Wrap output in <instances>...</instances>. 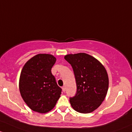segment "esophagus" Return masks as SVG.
Wrapping results in <instances>:
<instances>
[{
  "instance_id": "obj_1",
  "label": "esophagus",
  "mask_w": 132,
  "mask_h": 132,
  "mask_svg": "<svg viewBox=\"0 0 132 132\" xmlns=\"http://www.w3.org/2000/svg\"><path fill=\"white\" fill-rule=\"evenodd\" d=\"M62 91H63V92H65V86L62 87Z\"/></svg>"
}]
</instances>
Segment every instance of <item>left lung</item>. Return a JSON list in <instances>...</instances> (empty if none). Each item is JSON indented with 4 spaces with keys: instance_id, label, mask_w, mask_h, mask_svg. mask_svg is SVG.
<instances>
[{
    "instance_id": "obj_1",
    "label": "left lung",
    "mask_w": 132,
    "mask_h": 132,
    "mask_svg": "<svg viewBox=\"0 0 132 132\" xmlns=\"http://www.w3.org/2000/svg\"><path fill=\"white\" fill-rule=\"evenodd\" d=\"M71 65L75 76L77 92L70 98L72 108L80 113H90L96 109L106 96L109 77L104 65L91 55L80 53L64 57Z\"/></svg>"
}]
</instances>
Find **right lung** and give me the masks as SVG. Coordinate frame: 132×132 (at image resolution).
<instances>
[{"label": "right lung", "mask_w": 132, "mask_h": 132, "mask_svg": "<svg viewBox=\"0 0 132 132\" xmlns=\"http://www.w3.org/2000/svg\"><path fill=\"white\" fill-rule=\"evenodd\" d=\"M56 60L52 55L38 54L27 61L21 70L20 94L32 111L46 113L55 107L60 97L62 89L51 73Z\"/></svg>", "instance_id": "add662e5"}]
</instances>
